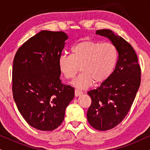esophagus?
Masks as SVG:
<instances>
[{
    "instance_id": "34e87169",
    "label": "esophagus",
    "mask_w": 150,
    "mask_h": 150,
    "mask_svg": "<svg viewBox=\"0 0 150 150\" xmlns=\"http://www.w3.org/2000/svg\"><path fill=\"white\" fill-rule=\"evenodd\" d=\"M82 93H83L82 91H80V90L76 89V90H75V96H76V97L80 96L82 95Z\"/></svg>"
}]
</instances>
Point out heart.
<instances>
[{"label": "heart", "mask_w": 150, "mask_h": 150, "mask_svg": "<svg viewBox=\"0 0 150 150\" xmlns=\"http://www.w3.org/2000/svg\"><path fill=\"white\" fill-rule=\"evenodd\" d=\"M117 51L109 42L82 40L71 49V54L61 55L58 60L59 70L68 80L73 79L82 68V73L73 82L78 89L101 83L110 76L116 66Z\"/></svg>", "instance_id": "b5f03b06"}]
</instances>
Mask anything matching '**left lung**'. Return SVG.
Segmentation results:
<instances>
[{
  "mask_svg": "<svg viewBox=\"0 0 150 150\" xmlns=\"http://www.w3.org/2000/svg\"><path fill=\"white\" fill-rule=\"evenodd\" d=\"M96 34L109 39L118 52L110 76L87 93L91 98L86 113L88 122L96 129L107 131L127 116L140 87L141 73L138 57L129 43L111 30H98Z\"/></svg>",
  "mask_w": 150,
  "mask_h": 150,
  "instance_id": "1",
  "label": "left lung"
}]
</instances>
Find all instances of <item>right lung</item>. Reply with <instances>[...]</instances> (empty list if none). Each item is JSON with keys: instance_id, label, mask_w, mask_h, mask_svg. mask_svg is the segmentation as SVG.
Wrapping results in <instances>:
<instances>
[{"instance_id": "right-lung-1", "label": "right lung", "mask_w": 150, "mask_h": 150, "mask_svg": "<svg viewBox=\"0 0 150 150\" xmlns=\"http://www.w3.org/2000/svg\"><path fill=\"white\" fill-rule=\"evenodd\" d=\"M67 39L64 32L41 30L23 43L14 57V102L27 123L38 130L59 127L75 96L73 87L61 83L58 66Z\"/></svg>"}]
</instances>
